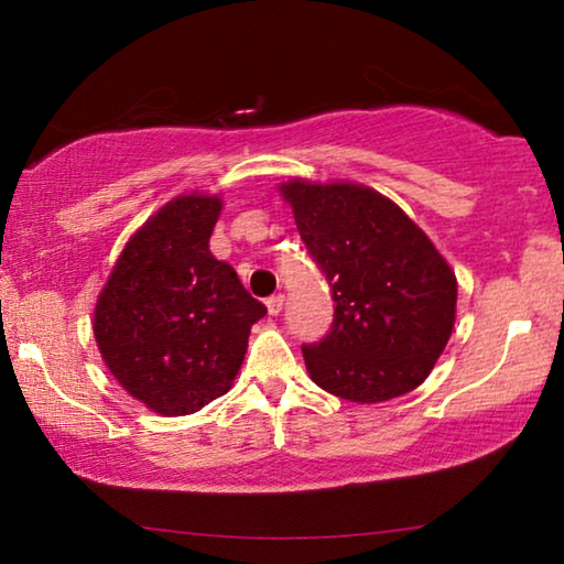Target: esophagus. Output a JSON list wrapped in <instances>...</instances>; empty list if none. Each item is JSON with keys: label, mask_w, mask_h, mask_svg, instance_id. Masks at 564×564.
Listing matches in <instances>:
<instances>
[{"label": "esophagus", "mask_w": 564, "mask_h": 564, "mask_svg": "<svg viewBox=\"0 0 564 564\" xmlns=\"http://www.w3.org/2000/svg\"><path fill=\"white\" fill-rule=\"evenodd\" d=\"M282 307H284V295H272V297L267 300V311H269V315H280Z\"/></svg>", "instance_id": "34e87169"}]
</instances>
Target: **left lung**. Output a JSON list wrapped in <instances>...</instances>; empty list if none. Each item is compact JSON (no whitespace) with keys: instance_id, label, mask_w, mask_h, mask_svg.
Wrapping results in <instances>:
<instances>
[{"instance_id":"8db88e82","label":"left lung","mask_w":564,"mask_h":564,"mask_svg":"<svg viewBox=\"0 0 564 564\" xmlns=\"http://www.w3.org/2000/svg\"><path fill=\"white\" fill-rule=\"evenodd\" d=\"M282 192L336 303L328 334L303 346L313 382L351 403L419 388L454 328L457 276L449 264L380 192L311 182H290Z\"/></svg>"}]
</instances>
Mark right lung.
I'll return each instance as SVG.
<instances>
[{
  "label": "right lung",
  "instance_id": "right-lung-1",
  "mask_svg": "<svg viewBox=\"0 0 564 564\" xmlns=\"http://www.w3.org/2000/svg\"><path fill=\"white\" fill-rule=\"evenodd\" d=\"M220 199L176 197L122 249L95 311V338L122 388L161 415L226 395L267 307L210 253Z\"/></svg>",
  "mask_w": 564,
  "mask_h": 564
}]
</instances>
